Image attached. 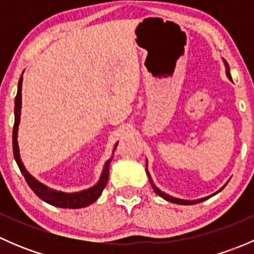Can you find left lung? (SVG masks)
Segmentation results:
<instances>
[{"instance_id":"8db88e82","label":"left lung","mask_w":254,"mask_h":254,"mask_svg":"<svg viewBox=\"0 0 254 254\" xmlns=\"http://www.w3.org/2000/svg\"><path fill=\"white\" fill-rule=\"evenodd\" d=\"M225 63V66H226V75H227V77H229L230 79H231V75H230V67H229V64L226 63V61H224ZM147 166V165H146ZM146 172H147V176H148V181H150V183H151V187H152V189H153V191H155L156 194H158V195L160 196H162L163 199H166V200H168V201H171V203H175V204H179V205H191V204H198V203H200V201H204V200H206V199H209V196H206V198H201V199H198V200H183V199H178V198H175V196H171V195H168V194H166V193H163V191H161L160 189L157 188V187L155 186V184L152 183V179H151V176H150V173H148V171H147V168H146ZM225 188V186L222 187L221 189H220L219 191H221L222 189ZM219 191H216V193H219ZM215 193V194H216ZM210 196H212V195H210Z\"/></svg>"}]
</instances>
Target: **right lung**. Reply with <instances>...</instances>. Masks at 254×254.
<instances>
[{"label":"right lung","mask_w":254,"mask_h":254,"mask_svg":"<svg viewBox=\"0 0 254 254\" xmlns=\"http://www.w3.org/2000/svg\"><path fill=\"white\" fill-rule=\"evenodd\" d=\"M22 81L23 76H20L19 81H18V91L16 99H14V125H13V132H12V140H13V155L14 160H16L18 167H19L20 172L24 176L25 181H27L28 186L30 187L33 191L39 196L42 200L45 203L50 204V205L64 207V209H79V207L88 206L89 204L94 203L99 195L102 194L103 189L106 188L107 182L109 178V163H111L112 158H109L106 162L102 172L101 178H99L98 183L92 188L86 189V190L77 191V193H64V191H56L51 190L44 184L38 182L32 175L27 172L25 167L23 166L22 160L19 157V150H18V141H17V134H18V125H19L20 119V108H22ZM115 150V148H114Z\"/></svg>","instance_id":"right-lung-1"}]
</instances>
